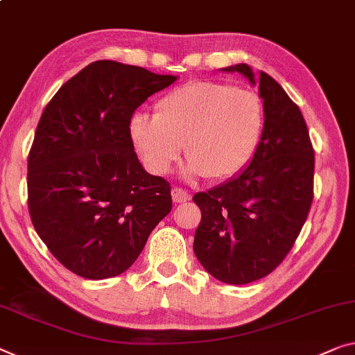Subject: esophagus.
I'll list each match as a JSON object with an SVG mask.
<instances>
[{
	"instance_id": "obj_1",
	"label": "esophagus",
	"mask_w": 355,
	"mask_h": 355,
	"mask_svg": "<svg viewBox=\"0 0 355 355\" xmlns=\"http://www.w3.org/2000/svg\"><path fill=\"white\" fill-rule=\"evenodd\" d=\"M171 195H173V201L174 203H185V201L189 200V193H187V190H184V189H181V187H174L173 190H171Z\"/></svg>"
}]
</instances>
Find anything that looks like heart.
Instances as JSON below:
<instances>
[{
  "mask_svg": "<svg viewBox=\"0 0 355 355\" xmlns=\"http://www.w3.org/2000/svg\"><path fill=\"white\" fill-rule=\"evenodd\" d=\"M265 127L266 106L257 92L192 80L166 92L157 101L155 116L135 114L130 132L150 171H170L185 143L190 176L227 181L257 155Z\"/></svg>",
  "mask_w": 355,
  "mask_h": 355,
  "instance_id": "b5f03b06",
  "label": "heart"
}]
</instances>
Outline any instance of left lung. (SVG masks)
Instances as JSON below:
<instances>
[{
	"label": "left lung",
	"mask_w": 355,
	"mask_h": 355,
	"mask_svg": "<svg viewBox=\"0 0 355 355\" xmlns=\"http://www.w3.org/2000/svg\"><path fill=\"white\" fill-rule=\"evenodd\" d=\"M238 71L255 84L252 69ZM266 127L250 165L217 187L193 195L201 209L193 250L225 284H249L276 270L295 244L314 198V149L300 107L266 73L259 74Z\"/></svg>",
	"instance_id": "1"
}]
</instances>
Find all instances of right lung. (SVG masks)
I'll return each instance as SVG.
<instances>
[{
	"mask_svg": "<svg viewBox=\"0 0 355 355\" xmlns=\"http://www.w3.org/2000/svg\"><path fill=\"white\" fill-rule=\"evenodd\" d=\"M176 79L98 60L47 103L28 154V209L47 249L74 275H121L170 214V182L141 166L130 122Z\"/></svg>",
	"mask_w": 355,
	"mask_h": 355,
	"instance_id": "obj_1",
	"label": "right lung"
}]
</instances>
